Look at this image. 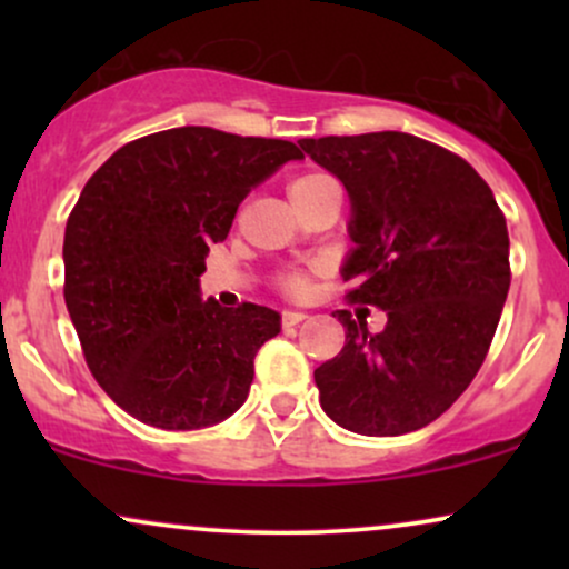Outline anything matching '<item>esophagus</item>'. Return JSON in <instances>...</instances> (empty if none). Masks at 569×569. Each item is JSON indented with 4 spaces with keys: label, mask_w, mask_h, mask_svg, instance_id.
Here are the masks:
<instances>
[{
    "label": "esophagus",
    "mask_w": 569,
    "mask_h": 569,
    "mask_svg": "<svg viewBox=\"0 0 569 569\" xmlns=\"http://www.w3.org/2000/svg\"><path fill=\"white\" fill-rule=\"evenodd\" d=\"M305 312H297V310H286L283 312V326L286 329H289V326H297V323H302L305 321Z\"/></svg>",
    "instance_id": "34e87169"
}]
</instances>
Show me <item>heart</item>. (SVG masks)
<instances>
[{"mask_svg": "<svg viewBox=\"0 0 569 569\" xmlns=\"http://www.w3.org/2000/svg\"><path fill=\"white\" fill-rule=\"evenodd\" d=\"M329 181H331L329 176H323V173H305V176H297V179H293L291 184H289L291 200L305 198V194H310L312 189L329 184ZM283 289H286V291H293V293L305 291V278H302V276H286V278H283Z\"/></svg>", "mask_w": 569, "mask_h": 569, "instance_id": "heart-1", "label": "heart"}]
</instances>
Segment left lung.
Returning a JSON list of instances; mask_svg holds the SVG:
<instances>
[{
  "mask_svg": "<svg viewBox=\"0 0 569 569\" xmlns=\"http://www.w3.org/2000/svg\"><path fill=\"white\" fill-rule=\"evenodd\" d=\"M342 181L352 248L348 297L388 316L371 335L350 310L345 348L316 369L321 407L361 436H401L441 417L471 385L498 329L511 267L508 227L466 160L417 136L382 130L302 139Z\"/></svg>",
  "mask_w": 569,
  "mask_h": 569,
  "instance_id": "1",
  "label": "left lung"
}]
</instances>
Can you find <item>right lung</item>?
Listing matches in <instances>:
<instances>
[{"label":"right lung","instance_id":"add662e5","mask_svg":"<svg viewBox=\"0 0 569 569\" xmlns=\"http://www.w3.org/2000/svg\"><path fill=\"white\" fill-rule=\"evenodd\" d=\"M302 158L291 141L187 126L90 176L63 234V299L90 371L130 417L198 430L243 407L280 312L202 299L200 276L248 192Z\"/></svg>","mask_w":569,"mask_h":569}]
</instances>
